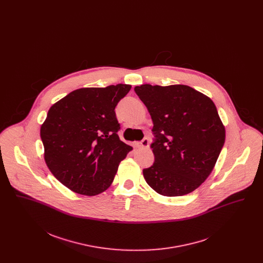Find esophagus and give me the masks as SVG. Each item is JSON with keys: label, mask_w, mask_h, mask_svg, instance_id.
Returning <instances> with one entry per match:
<instances>
[{"label": "esophagus", "mask_w": 263, "mask_h": 263, "mask_svg": "<svg viewBox=\"0 0 263 263\" xmlns=\"http://www.w3.org/2000/svg\"><path fill=\"white\" fill-rule=\"evenodd\" d=\"M134 146L136 148H149V139L144 138L141 142H135Z\"/></svg>", "instance_id": "obj_1"}]
</instances>
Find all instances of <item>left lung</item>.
I'll return each instance as SVG.
<instances>
[{"label":"left lung","instance_id":"obj_1","mask_svg":"<svg viewBox=\"0 0 263 263\" xmlns=\"http://www.w3.org/2000/svg\"><path fill=\"white\" fill-rule=\"evenodd\" d=\"M150 113L155 140L147 183L163 196L192 192L212 173L226 131L213 100L185 85H141L134 88Z\"/></svg>","mask_w":263,"mask_h":263}]
</instances>
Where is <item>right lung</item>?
<instances>
[{"label": "right lung", "mask_w": 263, "mask_h": 263, "mask_svg": "<svg viewBox=\"0 0 263 263\" xmlns=\"http://www.w3.org/2000/svg\"><path fill=\"white\" fill-rule=\"evenodd\" d=\"M130 89L123 84L79 88L51 106L40 128L44 160L66 187L92 196L112 183L132 150L117 135L120 124L114 111Z\"/></svg>", "instance_id": "obj_1"}]
</instances>
